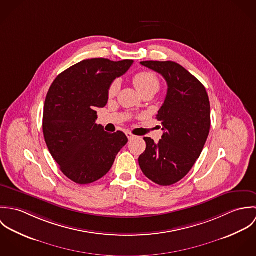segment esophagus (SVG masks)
<instances>
[{
    "label": "esophagus",
    "mask_w": 256,
    "mask_h": 256,
    "mask_svg": "<svg viewBox=\"0 0 256 256\" xmlns=\"http://www.w3.org/2000/svg\"><path fill=\"white\" fill-rule=\"evenodd\" d=\"M126 136L128 137L129 140H133V139L136 137V136H134V135H133L132 133H130V132H127V133H126Z\"/></svg>",
    "instance_id": "esophagus-1"
}]
</instances>
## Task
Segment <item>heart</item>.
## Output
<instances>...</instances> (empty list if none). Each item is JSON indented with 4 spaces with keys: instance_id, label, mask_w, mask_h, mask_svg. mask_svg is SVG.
Masks as SVG:
<instances>
[{
    "instance_id": "b5f03b06",
    "label": "heart",
    "mask_w": 256,
    "mask_h": 256,
    "mask_svg": "<svg viewBox=\"0 0 256 256\" xmlns=\"http://www.w3.org/2000/svg\"><path fill=\"white\" fill-rule=\"evenodd\" d=\"M133 84L139 92L148 90L150 88H158L160 86L156 76L152 72H141L133 78ZM119 88V80H114L108 88V96H114Z\"/></svg>"
}]
</instances>
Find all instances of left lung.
<instances>
[{
  "mask_svg": "<svg viewBox=\"0 0 256 256\" xmlns=\"http://www.w3.org/2000/svg\"><path fill=\"white\" fill-rule=\"evenodd\" d=\"M141 65L160 74L168 94L156 119L164 134L158 144L145 137L146 150L139 164L146 178L162 186L178 182L200 156L211 126V110L205 86L176 62L145 61Z\"/></svg>",
  "mask_w": 256,
  "mask_h": 256,
  "instance_id": "left-lung-1",
  "label": "left lung"
}]
</instances>
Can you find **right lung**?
Wrapping results in <instances>:
<instances>
[{"label":"right lung","mask_w":256,"mask_h":256,"mask_svg":"<svg viewBox=\"0 0 256 256\" xmlns=\"http://www.w3.org/2000/svg\"><path fill=\"white\" fill-rule=\"evenodd\" d=\"M133 60H84L60 74L46 96L43 135L61 172L74 182L88 184L104 176L126 135L98 125L96 110L104 108L112 82L126 73Z\"/></svg>","instance_id":"add662e5"}]
</instances>
